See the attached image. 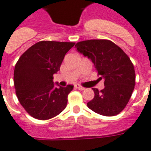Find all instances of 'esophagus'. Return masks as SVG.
I'll use <instances>...</instances> for the list:
<instances>
[{
	"label": "esophagus",
	"mask_w": 151,
	"mask_h": 151,
	"mask_svg": "<svg viewBox=\"0 0 151 151\" xmlns=\"http://www.w3.org/2000/svg\"><path fill=\"white\" fill-rule=\"evenodd\" d=\"M74 87H75L76 88L79 89V90H84V89H85V88H84V87H82V86H81L80 85H75V86H74Z\"/></svg>",
	"instance_id": "1"
}]
</instances>
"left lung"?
Segmentation results:
<instances>
[{
    "instance_id": "obj_1",
    "label": "left lung",
    "mask_w": 151,
    "mask_h": 151,
    "mask_svg": "<svg viewBox=\"0 0 151 151\" xmlns=\"http://www.w3.org/2000/svg\"><path fill=\"white\" fill-rule=\"evenodd\" d=\"M78 52L90 58L104 88H93L94 98L87 103L96 113L113 116L128 103L135 86V72L130 58L121 48L107 40H85L76 43Z\"/></svg>"
}]
</instances>
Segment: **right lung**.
<instances>
[{"instance_id":"right-lung-1","label":"right lung","mask_w":151,"mask_h":151,"mask_svg":"<svg viewBox=\"0 0 151 151\" xmlns=\"http://www.w3.org/2000/svg\"><path fill=\"white\" fill-rule=\"evenodd\" d=\"M75 42L40 41L29 47L15 65L14 86L19 103L30 116L51 119L67 104L73 86L55 87L53 75L60 70L65 54Z\"/></svg>"}]
</instances>
